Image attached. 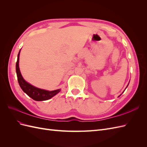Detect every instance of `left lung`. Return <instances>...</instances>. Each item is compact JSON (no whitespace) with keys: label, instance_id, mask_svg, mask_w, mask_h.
<instances>
[{"label":"left lung","instance_id":"obj_1","mask_svg":"<svg viewBox=\"0 0 147 147\" xmlns=\"http://www.w3.org/2000/svg\"><path fill=\"white\" fill-rule=\"evenodd\" d=\"M128 84H127V86H128ZM127 87H126V88H127ZM124 91H125V90H124Z\"/></svg>","mask_w":147,"mask_h":147}]
</instances>
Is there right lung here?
<instances>
[{
    "label": "right lung",
    "mask_w": 147,
    "mask_h": 147,
    "mask_svg": "<svg viewBox=\"0 0 147 147\" xmlns=\"http://www.w3.org/2000/svg\"><path fill=\"white\" fill-rule=\"evenodd\" d=\"M20 51L21 50L19 51L18 55L17 62L16 64V72L17 74L18 81L20 86L26 94H28L30 97H31V98L35 100L43 101L51 99V97L55 96L56 94H57V93L61 91L59 89V90L51 91L42 90V89H40L32 86V84H29V83L24 80L23 77H22L19 67V59Z\"/></svg>",
    "instance_id": "add662e5"
}]
</instances>
